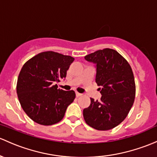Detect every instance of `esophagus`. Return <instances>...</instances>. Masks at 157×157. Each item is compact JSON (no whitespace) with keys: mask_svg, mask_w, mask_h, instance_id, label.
I'll return each instance as SVG.
<instances>
[{"mask_svg":"<svg viewBox=\"0 0 157 157\" xmlns=\"http://www.w3.org/2000/svg\"><path fill=\"white\" fill-rule=\"evenodd\" d=\"M81 95H82L81 93H80V92H76V96L80 97V96H81Z\"/></svg>","mask_w":157,"mask_h":157,"instance_id":"34e87169","label":"esophagus"}]
</instances>
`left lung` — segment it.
<instances>
[{
  "label": "left lung",
  "mask_w": 157,
  "mask_h": 157,
  "mask_svg": "<svg viewBox=\"0 0 157 157\" xmlns=\"http://www.w3.org/2000/svg\"><path fill=\"white\" fill-rule=\"evenodd\" d=\"M96 64L95 82L102 95L83 109L86 124L101 131L113 128L128 115L135 98L134 74L128 62L117 51L106 48L86 56Z\"/></svg>",
  "instance_id": "obj_1"
}]
</instances>
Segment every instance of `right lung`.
<instances>
[{"label": "right lung", "mask_w": 157, "mask_h": 157, "mask_svg": "<svg viewBox=\"0 0 157 157\" xmlns=\"http://www.w3.org/2000/svg\"><path fill=\"white\" fill-rule=\"evenodd\" d=\"M74 58L53 51L40 52L22 66L16 84V92L26 114L43 126L62 120L67 106L75 98L73 90L58 89L56 82L66 77Z\"/></svg>", "instance_id": "obj_1"}]
</instances>
